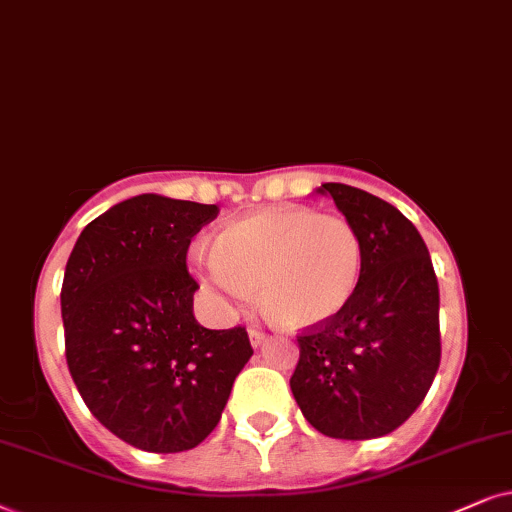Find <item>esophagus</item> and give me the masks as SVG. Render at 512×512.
<instances>
[{"label": "esophagus", "mask_w": 512, "mask_h": 512, "mask_svg": "<svg viewBox=\"0 0 512 512\" xmlns=\"http://www.w3.org/2000/svg\"><path fill=\"white\" fill-rule=\"evenodd\" d=\"M248 335H250V344L255 346V349H257V346H260V344L264 342V339H267V335H264V332L260 330V327H255V325L250 327V330H248Z\"/></svg>", "instance_id": "1"}]
</instances>
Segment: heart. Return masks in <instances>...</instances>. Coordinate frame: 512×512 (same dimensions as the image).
<instances>
[{
  "instance_id": "b5f03b06",
  "label": "heart",
  "mask_w": 512,
  "mask_h": 512,
  "mask_svg": "<svg viewBox=\"0 0 512 512\" xmlns=\"http://www.w3.org/2000/svg\"><path fill=\"white\" fill-rule=\"evenodd\" d=\"M192 262L208 290L245 299L260 285L274 323L306 330L349 309L363 278V241L342 215L274 206L224 224L213 252L194 250Z\"/></svg>"
}]
</instances>
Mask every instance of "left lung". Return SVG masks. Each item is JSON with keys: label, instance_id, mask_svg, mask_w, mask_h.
I'll return each instance as SVG.
<instances>
[{"label": "left lung", "instance_id": "8db88e82", "mask_svg": "<svg viewBox=\"0 0 512 512\" xmlns=\"http://www.w3.org/2000/svg\"><path fill=\"white\" fill-rule=\"evenodd\" d=\"M318 192L356 227L363 278L342 316L297 337L290 388L327 438H381L412 417L440 367L438 278L424 238L398 208L339 182Z\"/></svg>", "mask_w": 512, "mask_h": 512}]
</instances>
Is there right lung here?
<instances>
[{
  "label": "right lung",
  "instance_id": "1",
  "mask_svg": "<svg viewBox=\"0 0 512 512\" xmlns=\"http://www.w3.org/2000/svg\"><path fill=\"white\" fill-rule=\"evenodd\" d=\"M217 213L133 196L86 224L67 260V367L93 417L145 452H185L206 440L252 356L245 327L208 330L194 318L199 283L187 250Z\"/></svg>",
  "mask_w": 512,
  "mask_h": 512
}]
</instances>
